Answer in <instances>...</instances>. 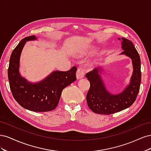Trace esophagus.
Returning a JSON list of instances; mask_svg holds the SVG:
<instances>
[{"label": "esophagus", "instance_id": "esophagus-1", "mask_svg": "<svg viewBox=\"0 0 151 151\" xmlns=\"http://www.w3.org/2000/svg\"><path fill=\"white\" fill-rule=\"evenodd\" d=\"M84 76V70L83 68L79 67L78 68V69L77 70L76 72V77L77 79H83Z\"/></svg>", "mask_w": 151, "mask_h": 151}]
</instances>
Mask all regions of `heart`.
<instances>
[{"label":"heart","mask_w":151,"mask_h":151,"mask_svg":"<svg viewBox=\"0 0 151 151\" xmlns=\"http://www.w3.org/2000/svg\"><path fill=\"white\" fill-rule=\"evenodd\" d=\"M94 52V50H89V51H88L87 53H85V54H89V53H93Z\"/></svg>","instance_id":"heart-1"}]
</instances>
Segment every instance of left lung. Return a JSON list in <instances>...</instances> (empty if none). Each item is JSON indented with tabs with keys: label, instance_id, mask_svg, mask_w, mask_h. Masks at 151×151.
Returning a JSON list of instances; mask_svg holds the SVG:
<instances>
[{
	"label": "left lung",
	"instance_id": "1",
	"mask_svg": "<svg viewBox=\"0 0 151 151\" xmlns=\"http://www.w3.org/2000/svg\"><path fill=\"white\" fill-rule=\"evenodd\" d=\"M120 40V38H118ZM120 55H125L131 58L133 73L130 83L120 93L113 94L109 93L104 85L100 73L102 67H99L88 72L86 78L90 82V88L86 95L89 108L94 113L102 115L119 112L133 104L139 92L141 82L140 58L134 45L130 40L122 38Z\"/></svg>",
	"mask_w": 151,
	"mask_h": 151
}]
</instances>
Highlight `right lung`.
<instances>
[{
	"label": "right lung",
	"instance_id": "1",
	"mask_svg": "<svg viewBox=\"0 0 151 151\" xmlns=\"http://www.w3.org/2000/svg\"><path fill=\"white\" fill-rule=\"evenodd\" d=\"M35 35L22 39L13 50L8 68V79L14 98L22 107L35 112L53 110L58 104L63 89L76 80L77 68L68 71L55 70L45 79L30 83L19 73L20 57L26 42L36 40Z\"/></svg>",
	"mask_w": 151,
	"mask_h": 151
}]
</instances>
